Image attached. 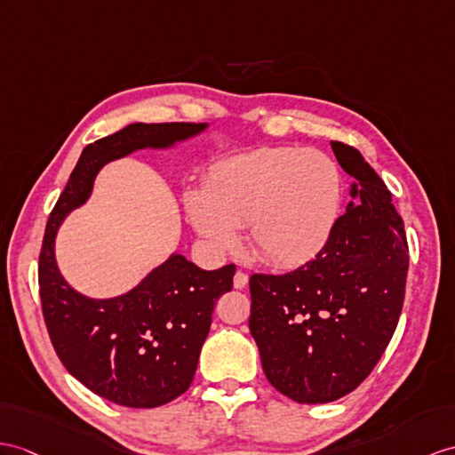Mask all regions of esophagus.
<instances>
[{"instance_id":"34e87169","label":"esophagus","mask_w":455,"mask_h":455,"mask_svg":"<svg viewBox=\"0 0 455 455\" xmlns=\"http://www.w3.org/2000/svg\"><path fill=\"white\" fill-rule=\"evenodd\" d=\"M247 283H249V275L245 272H235V275H234L235 290H243V287H247Z\"/></svg>"}]
</instances>
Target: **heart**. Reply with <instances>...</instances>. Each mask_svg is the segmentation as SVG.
Segmentation results:
<instances>
[{"instance_id":"1","label":"heart","mask_w":455,"mask_h":455,"mask_svg":"<svg viewBox=\"0 0 455 455\" xmlns=\"http://www.w3.org/2000/svg\"><path fill=\"white\" fill-rule=\"evenodd\" d=\"M343 173L328 154L293 147L259 148L218 162L204 191L185 195L191 224L218 251L234 249L249 228L257 257L287 268L326 247L343 204Z\"/></svg>"}]
</instances>
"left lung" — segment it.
<instances>
[{
	"mask_svg": "<svg viewBox=\"0 0 455 455\" xmlns=\"http://www.w3.org/2000/svg\"><path fill=\"white\" fill-rule=\"evenodd\" d=\"M355 183L326 247L282 275L252 274L249 328L266 379L297 403H328L367 379L402 315L409 247L392 195L357 148L331 140Z\"/></svg>",
	"mask_w": 455,
	"mask_h": 455,
	"instance_id": "left-lung-1",
	"label": "left lung"
}]
</instances>
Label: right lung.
Segmentation results:
<instances>
[{
	"mask_svg": "<svg viewBox=\"0 0 455 455\" xmlns=\"http://www.w3.org/2000/svg\"><path fill=\"white\" fill-rule=\"evenodd\" d=\"M204 129L206 124H131L88 144L46 224L38 285L52 346L76 380L117 405L158 407L187 392L216 301L234 287L235 264L201 270L172 254L131 291L91 299L63 280L55 234L91 196L102 165L140 148H170Z\"/></svg>",
	"mask_w": 455,
	"mask_h": 455,
	"instance_id": "1",
	"label": "right lung"
}]
</instances>
